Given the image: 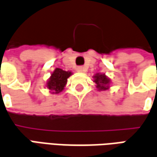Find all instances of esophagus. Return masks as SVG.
<instances>
[{"mask_svg": "<svg viewBox=\"0 0 157 157\" xmlns=\"http://www.w3.org/2000/svg\"><path fill=\"white\" fill-rule=\"evenodd\" d=\"M77 72H85V68L84 67H78L76 68Z\"/></svg>", "mask_w": 157, "mask_h": 157, "instance_id": "34e87169", "label": "esophagus"}]
</instances>
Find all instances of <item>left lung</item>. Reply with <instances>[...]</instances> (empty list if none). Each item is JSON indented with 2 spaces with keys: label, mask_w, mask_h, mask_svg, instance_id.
Wrapping results in <instances>:
<instances>
[{
  "label": "left lung",
  "mask_w": 157,
  "mask_h": 157,
  "mask_svg": "<svg viewBox=\"0 0 157 157\" xmlns=\"http://www.w3.org/2000/svg\"><path fill=\"white\" fill-rule=\"evenodd\" d=\"M94 82L97 84V88L99 90H107L109 88V78H108L107 76L104 74H99L97 73V75L94 76Z\"/></svg>",
  "instance_id": "obj_1"
}]
</instances>
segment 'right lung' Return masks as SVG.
I'll return each mask as SVG.
<instances>
[{
  "label": "right lung",
  "mask_w": 157,
  "mask_h": 157,
  "mask_svg": "<svg viewBox=\"0 0 157 157\" xmlns=\"http://www.w3.org/2000/svg\"><path fill=\"white\" fill-rule=\"evenodd\" d=\"M72 75L71 72H66L60 68H56L47 83V86L53 93H60L64 89L67 78Z\"/></svg>",
  "instance_id": "obj_1"
}]
</instances>
